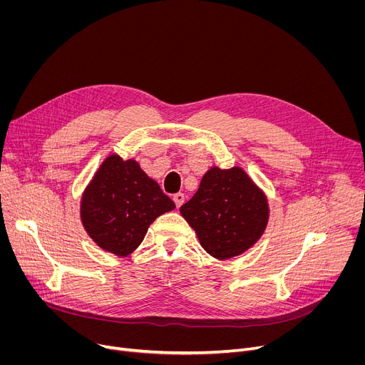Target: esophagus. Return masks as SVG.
Returning a JSON list of instances; mask_svg holds the SVG:
<instances>
[{
	"instance_id": "34e87169",
	"label": "esophagus",
	"mask_w": 365,
	"mask_h": 365,
	"mask_svg": "<svg viewBox=\"0 0 365 365\" xmlns=\"http://www.w3.org/2000/svg\"><path fill=\"white\" fill-rule=\"evenodd\" d=\"M173 201H175V204H176V207L179 208L183 202H185V194H182V192H178V194H175L173 195Z\"/></svg>"
}]
</instances>
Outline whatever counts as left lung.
I'll list each match as a JSON object with an SVG mask.
<instances>
[{"instance_id": "1", "label": "left lung", "mask_w": 365, "mask_h": 365, "mask_svg": "<svg viewBox=\"0 0 365 365\" xmlns=\"http://www.w3.org/2000/svg\"><path fill=\"white\" fill-rule=\"evenodd\" d=\"M207 253L229 259L250 248L267 223L262 190L240 167L208 170L197 194L180 207Z\"/></svg>"}]
</instances>
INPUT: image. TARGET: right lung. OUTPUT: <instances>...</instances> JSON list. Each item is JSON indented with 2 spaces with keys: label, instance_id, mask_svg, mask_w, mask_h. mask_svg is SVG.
Instances as JSON below:
<instances>
[{
  "label": "right lung",
  "instance_id": "right-lung-1",
  "mask_svg": "<svg viewBox=\"0 0 365 365\" xmlns=\"http://www.w3.org/2000/svg\"><path fill=\"white\" fill-rule=\"evenodd\" d=\"M175 207L136 161L110 155L86 189L81 220L96 244L127 256L143 241L149 225Z\"/></svg>",
  "mask_w": 365,
  "mask_h": 365
}]
</instances>
